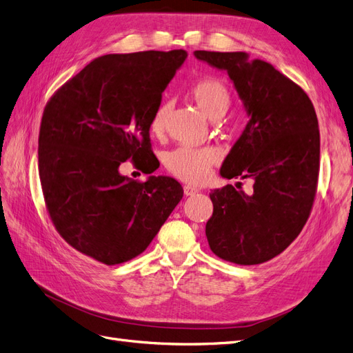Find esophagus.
Masks as SVG:
<instances>
[{"label": "esophagus", "instance_id": "1", "mask_svg": "<svg viewBox=\"0 0 353 353\" xmlns=\"http://www.w3.org/2000/svg\"><path fill=\"white\" fill-rule=\"evenodd\" d=\"M199 193V190L196 187H191V185H185L184 187V194L185 196H194Z\"/></svg>", "mask_w": 353, "mask_h": 353}]
</instances>
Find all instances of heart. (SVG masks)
<instances>
[{
    "instance_id": "obj_1",
    "label": "heart",
    "mask_w": 353,
    "mask_h": 353,
    "mask_svg": "<svg viewBox=\"0 0 353 353\" xmlns=\"http://www.w3.org/2000/svg\"><path fill=\"white\" fill-rule=\"evenodd\" d=\"M191 97L200 112L208 119L216 121L225 114L230 105V92L225 85L216 79H205L196 83L191 90ZM169 105L162 103L153 113L150 130L153 134H162L166 125ZM219 152L215 147L190 148L178 147L165 154L163 162L166 169L174 176L190 184L203 183L209 175L210 168L218 163Z\"/></svg>"
}]
</instances>
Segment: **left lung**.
Wrapping results in <instances>:
<instances>
[{
  "instance_id": "left-lung-1",
  "label": "left lung",
  "mask_w": 353,
  "mask_h": 353,
  "mask_svg": "<svg viewBox=\"0 0 353 353\" xmlns=\"http://www.w3.org/2000/svg\"><path fill=\"white\" fill-rule=\"evenodd\" d=\"M194 57L228 74L249 117L219 174L249 178L253 188L212 191L209 248L223 261L258 265L287 249L311 213L319 170L316 113L306 92L271 63L244 51L199 50Z\"/></svg>"
}]
</instances>
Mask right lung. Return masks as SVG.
Wrapping results in <instances>:
<instances>
[{"label":"right lung","mask_w":353,"mask_h":353,"mask_svg":"<svg viewBox=\"0 0 353 353\" xmlns=\"http://www.w3.org/2000/svg\"><path fill=\"white\" fill-rule=\"evenodd\" d=\"M187 51L94 59L52 95L42 114L38 168L54 227L72 248L105 265L143 253L184 196L170 176L137 183L134 163L154 172L150 121Z\"/></svg>","instance_id":"1"}]
</instances>
